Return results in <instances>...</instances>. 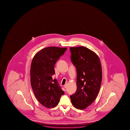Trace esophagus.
<instances>
[{
	"label": "esophagus",
	"instance_id": "esophagus-1",
	"mask_svg": "<svg viewBox=\"0 0 130 130\" xmlns=\"http://www.w3.org/2000/svg\"><path fill=\"white\" fill-rule=\"evenodd\" d=\"M67 86H68L67 84H66L64 85V87L65 88H67Z\"/></svg>",
	"mask_w": 130,
	"mask_h": 130
}]
</instances>
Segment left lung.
<instances>
[{"label":"left lung","mask_w":130,"mask_h":130,"mask_svg":"<svg viewBox=\"0 0 130 130\" xmlns=\"http://www.w3.org/2000/svg\"><path fill=\"white\" fill-rule=\"evenodd\" d=\"M71 60L77 71V90L70 96L73 105L83 110L97 97L102 81V68L98 56L84 46L70 47Z\"/></svg>","instance_id":"8db88e82"}]
</instances>
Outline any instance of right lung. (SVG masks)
<instances>
[{"instance_id":"obj_1","label":"right lung","mask_w":130,"mask_h":130,"mask_svg":"<svg viewBox=\"0 0 130 130\" xmlns=\"http://www.w3.org/2000/svg\"><path fill=\"white\" fill-rule=\"evenodd\" d=\"M67 48L48 47L35 54L31 62L30 82L35 97L47 108L57 106L61 95L64 94L56 79L54 66L64 54Z\"/></svg>"}]
</instances>
